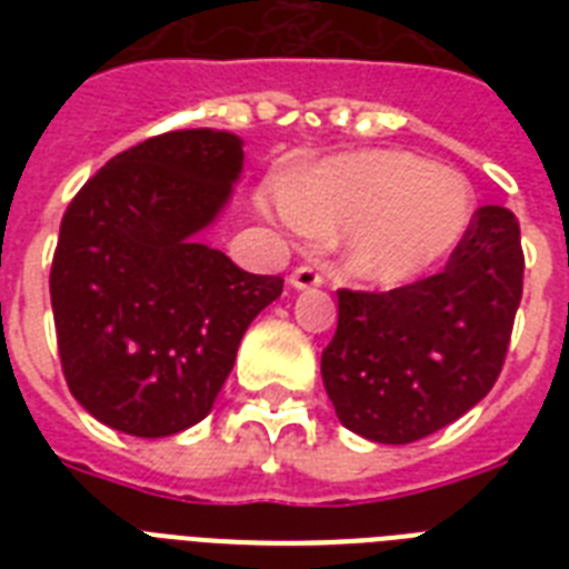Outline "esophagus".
I'll return each mask as SVG.
<instances>
[{
  "label": "esophagus",
  "instance_id": "34e87169",
  "mask_svg": "<svg viewBox=\"0 0 569 569\" xmlns=\"http://www.w3.org/2000/svg\"><path fill=\"white\" fill-rule=\"evenodd\" d=\"M289 283H292V289H312V286L325 283V277H321L319 268L301 266V268H295L292 274H289Z\"/></svg>",
  "mask_w": 569,
  "mask_h": 569
}]
</instances>
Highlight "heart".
<instances>
[{
	"label": "heart",
	"instance_id": "obj_1",
	"mask_svg": "<svg viewBox=\"0 0 569 569\" xmlns=\"http://www.w3.org/2000/svg\"><path fill=\"white\" fill-rule=\"evenodd\" d=\"M277 212L312 239H333L348 274L407 283L440 266L476 218L463 173L407 150H363L286 177Z\"/></svg>",
	"mask_w": 569,
	"mask_h": 569
}]
</instances>
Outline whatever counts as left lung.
I'll use <instances>...</instances> for the list:
<instances>
[{
  "label": "left lung",
  "mask_w": 569,
  "mask_h": 569,
  "mask_svg": "<svg viewBox=\"0 0 569 569\" xmlns=\"http://www.w3.org/2000/svg\"><path fill=\"white\" fill-rule=\"evenodd\" d=\"M520 223L481 206L440 274L392 292L339 289L321 378L339 422L405 446L472 410L502 372L522 298Z\"/></svg>",
  "instance_id": "1"
}]
</instances>
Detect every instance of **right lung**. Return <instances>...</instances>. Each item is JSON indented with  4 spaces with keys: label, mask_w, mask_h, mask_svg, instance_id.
I'll use <instances>...</instances> for the list:
<instances>
[{
    "label": "right lung",
    "mask_w": 569,
    "mask_h": 569,
    "mask_svg": "<svg viewBox=\"0 0 569 569\" xmlns=\"http://www.w3.org/2000/svg\"><path fill=\"white\" fill-rule=\"evenodd\" d=\"M241 138L180 129L106 162L61 218L49 271L58 357L79 405L132 437L197 425L244 330L283 292L197 239L239 180Z\"/></svg>",
    "instance_id": "right-lung-1"
}]
</instances>
